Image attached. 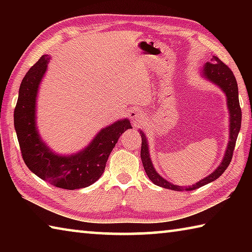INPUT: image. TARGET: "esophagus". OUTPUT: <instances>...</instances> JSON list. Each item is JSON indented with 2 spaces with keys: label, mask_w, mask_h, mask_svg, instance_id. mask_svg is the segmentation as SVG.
Segmentation results:
<instances>
[{
  "label": "esophagus",
  "mask_w": 252,
  "mask_h": 252,
  "mask_svg": "<svg viewBox=\"0 0 252 252\" xmlns=\"http://www.w3.org/2000/svg\"><path fill=\"white\" fill-rule=\"evenodd\" d=\"M142 117H143L142 111H140L138 109L131 111V113H130V119H132L133 121H140L142 119Z\"/></svg>",
  "instance_id": "1"
}]
</instances>
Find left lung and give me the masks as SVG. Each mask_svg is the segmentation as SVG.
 I'll list each match as a JSON object with an SVG mask.
<instances>
[{
    "mask_svg": "<svg viewBox=\"0 0 252 252\" xmlns=\"http://www.w3.org/2000/svg\"><path fill=\"white\" fill-rule=\"evenodd\" d=\"M203 75L206 76L208 80L212 81L213 83L219 85V87L224 91L225 95H227L228 109L230 112V141L228 144L227 151H225L223 160L221 162V164L219 165L218 169H217L215 172H212L210 176L202 179L201 181L195 183V185L192 187H188V188L180 187V186H176L168 182L167 180H164L163 178L160 177L159 174L157 173L150 160V155H149L146 135H144L142 132H140V134H141V139H142L141 160H142L143 168L146 170L147 176L153 183H155V185L165 188V189H171L174 191H183V190L189 191V190L198 189V188L207 185V183L215 181L216 179H218L221 174L225 171V169L228 168L230 162H231L234 147H236L238 133L239 131H240V126H241V108H240V103H239L237 81H236V78H234L232 71L229 69L228 65H225L224 63L217 57H213L211 59V62H208L207 64L204 65Z\"/></svg>",
    "mask_w": 252,
    "mask_h": 252,
    "instance_id": "1",
    "label": "left lung"
}]
</instances>
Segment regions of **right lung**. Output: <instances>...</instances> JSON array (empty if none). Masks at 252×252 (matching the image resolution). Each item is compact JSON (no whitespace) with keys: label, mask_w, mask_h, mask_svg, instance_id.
Masks as SVG:
<instances>
[{"label":"right lung","mask_w":252,"mask_h":252,"mask_svg":"<svg viewBox=\"0 0 252 252\" xmlns=\"http://www.w3.org/2000/svg\"><path fill=\"white\" fill-rule=\"evenodd\" d=\"M49 55H42L21 82L14 109V126L24 163L50 185L65 190L91 186L104 172L105 163L120 135L131 129L129 120H120L99 132L85 150L71 157H59L41 141L35 127V99Z\"/></svg>","instance_id":"add662e5"}]
</instances>
